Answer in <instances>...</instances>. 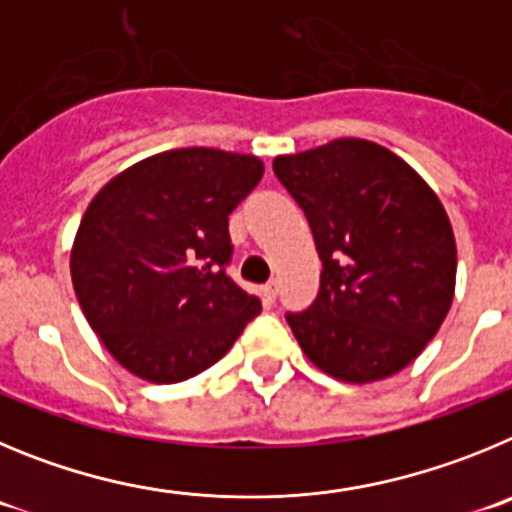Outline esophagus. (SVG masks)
I'll return each instance as SVG.
<instances>
[{
  "label": "esophagus",
  "instance_id": "1",
  "mask_svg": "<svg viewBox=\"0 0 512 512\" xmlns=\"http://www.w3.org/2000/svg\"><path fill=\"white\" fill-rule=\"evenodd\" d=\"M260 293H262V298H265L267 303L275 301V298H278V283H275V280H270V283L262 285Z\"/></svg>",
  "mask_w": 512,
  "mask_h": 512
}]
</instances>
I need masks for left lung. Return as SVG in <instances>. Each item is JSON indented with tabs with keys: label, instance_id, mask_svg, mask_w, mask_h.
I'll list each match as a JSON object with an SVG mask.
<instances>
[{
	"label": "left lung",
	"instance_id": "8db88e82",
	"mask_svg": "<svg viewBox=\"0 0 512 512\" xmlns=\"http://www.w3.org/2000/svg\"><path fill=\"white\" fill-rule=\"evenodd\" d=\"M313 232L321 288L288 313L303 354L342 382L408 367L444 324L457 242L439 196L388 147L357 137L273 160Z\"/></svg>",
	"mask_w": 512,
	"mask_h": 512
}]
</instances>
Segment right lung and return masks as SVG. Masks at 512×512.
Returning a JSON list of instances; mask_svg holds the SVG:
<instances>
[{"mask_svg": "<svg viewBox=\"0 0 512 512\" xmlns=\"http://www.w3.org/2000/svg\"><path fill=\"white\" fill-rule=\"evenodd\" d=\"M255 155L181 147L150 155L91 199L71 247L78 306L140 380L170 385L224 357L260 313L227 275L229 214L260 183Z\"/></svg>", "mask_w": 512, "mask_h": 512, "instance_id": "add662e5", "label": "right lung"}]
</instances>
